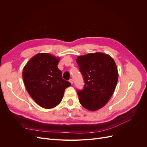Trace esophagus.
I'll return each instance as SVG.
<instances>
[{
    "instance_id": "34e87169",
    "label": "esophagus",
    "mask_w": 147,
    "mask_h": 147,
    "mask_svg": "<svg viewBox=\"0 0 147 147\" xmlns=\"http://www.w3.org/2000/svg\"><path fill=\"white\" fill-rule=\"evenodd\" d=\"M69 82H70L71 84H73V79H70L69 80Z\"/></svg>"
}]
</instances>
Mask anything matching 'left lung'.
I'll return each mask as SVG.
<instances>
[{"instance_id":"left-lung-1","label":"left lung","mask_w":147,"mask_h":147,"mask_svg":"<svg viewBox=\"0 0 147 147\" xmlns=\"http://www.w3.org/2000/svg\"><path fill=\"white\" fill-rule=\"evenodd\" d=\"M76 61L84 83L83 90H77L80 103L90 111L99 110L107 103L116 88L117 65L112 57L102 53L78 56Z\"/></svg>"}]
</instances>
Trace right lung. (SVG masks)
<instances>
[{"label":"right lung","instance_id":"1","mask_svg":"<svg viewBox=\"0 0 147 147\" xmlns=\"http://www.w3.org/2000/svg\"><path fill=\"white\" fill-rule=\"evenodd\" d=\"M59 57L48 53L32 57L23 69L25 87L36 103L45 109H51L62 100L65 88L71 83L62 77L57 67Z\"/></svg>","mask_w":147,"mask_h":147}]
</instances>
